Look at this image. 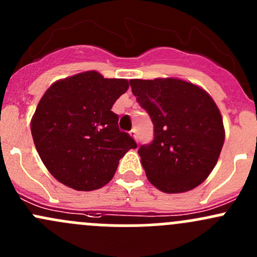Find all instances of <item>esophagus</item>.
<instances>
[{"mask_svg":"<svg viewBox=\"0 0 257 257\" xmlns=\"http://www.w3.org/2000/svg\"><path fill=\"white\" fill-rule=\"evenodd\" d=\"M129 136H131L134 141L138 142V132H137V129H132L131 133H129Z\"/></svg>","mask_w":257,"mask_h":257,"instance_id":"34e87169","label":"esophagus"}]
</instances>
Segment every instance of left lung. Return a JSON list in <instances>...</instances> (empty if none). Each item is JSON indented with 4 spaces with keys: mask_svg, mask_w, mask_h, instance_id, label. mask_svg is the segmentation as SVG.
Wrapping results in <instances>:
<instances>
[{
    "mask_svg": "<svg viewBox=\"0 0 257 257\" xmlns=\"http://www.w3.org/2000/svg\"><path fill=\"white\" fill-rule=\"evenodd\" d=\"M131 87L154 124V141L138 150L148 180L168 194L200 185L225 141L221 113L211 95L173 77L131 79Z\"/></svg>",
    "mask_w": 257,
    "mask_h": 257,
    "instance_id": "left-lung-1",
    "label": "left lung"
}]
</instances>
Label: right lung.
<instances>
[{
  "instance_id": "right-lung-1",
  "label": "right lung",
  "mask_w": 257,
  "mask_h": 257,
  "mask_svg": "<svg viewBox=\"0 0 257 257\" xmlns=\"http://www.w3.org/2000/svg\"><path fill=\"white\" fill-rule=\"evenodd\" d=\"M128 88L126 79L87 71L46 90L31 132L41 160L59 183L78 191L100 189L113 179L120 158L136 149L110 110Z\"/></svg>"
}]
</instances>
